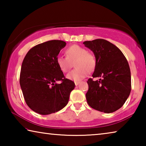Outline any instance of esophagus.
I'll use <instances>...</instances> for the list:
<instances>
[{
	"instance_id": "esophagus-1",
	"label": "esophagus",
	"mask_w": 146,
	"mask_h": 146,
	"mask_svg": "<svg viewBox=\"0 0 146 146\" xmlns=\"http://www.w3.org/2000/svg\"><path fill=\"white\" fill-rule=\"evenodd\" d=\"M78 84H79V82H75V86H78Z\"/></svg>"
}]
</instances>
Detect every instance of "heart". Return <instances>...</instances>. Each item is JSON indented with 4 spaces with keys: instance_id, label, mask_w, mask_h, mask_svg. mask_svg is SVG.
I'll use <instances>...</instances> for the list:
<instances>
[{
    "instance_id": "heart-1",
    "label": "heart",
    "mask_w": 146,
    "mask_h": 146,
    "mask_svg": "<svg viewBox=\"0 0 146 146\" xmlns=\"http://www.w3.org/2000/svg\"><path fill=\"white\" fill-rule=\"evenodd\" d=\"M66 56H58L56 58V65L63 73H67L75 62V70L69 73L66 77L75 82H79L87 76L88 71H92L95 67V58L92 54L78 45H72L65 51Z\"/></svg>"
}]
</instances>
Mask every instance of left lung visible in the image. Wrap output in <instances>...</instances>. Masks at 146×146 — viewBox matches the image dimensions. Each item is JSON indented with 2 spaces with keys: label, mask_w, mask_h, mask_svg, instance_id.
<instances>
[{
  "label": "left lung",
  "mask_w": 146,
  "mask_h": 146,
  "mask_svg": "<svg viewBox=\"0 0 146 146\" xmlns=\"http://www.w3.org/2000/svg\"><path fill=\"white\" fill-rule=\"evenodd\" d=\"M83 44L93 51L96 58L93 78H89L86 95L90 107L101 112L110 113L124 104L131 90L129 64L122 51L104 39L85 41Z\"/></svg>",
  "instance_id": "8db88e82"
}]
</instances>
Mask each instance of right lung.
<instances>
[{"mask_svg": "<svg viewBox=\"0 0 146 146\" xmlns=\"http://www.w3.org/2000/svg\"><path fill=\"white\" fill-rule=\"evenodd\" d=\"M66 45L59 40L39 44L29 49L23 60L20 85L27 105L38 114L49 115L64 108L75 88V83L65 78L56 63Z\"/></svg>", "mask_w": 146, "mask_h": 146, "instance_id": "obj_1", "label": "right lung"}]
</instances>
